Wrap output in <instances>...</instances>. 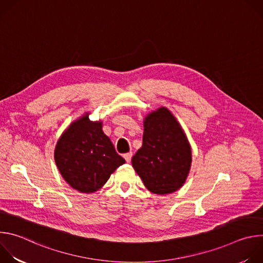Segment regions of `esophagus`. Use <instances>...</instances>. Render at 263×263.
Returning a JSON list of instances; mask_svg holds the SVG:
<instances>
[{"mask_svg": "<svg viewBox=\"0 0 263 263\" xmlns=\"http://www.w3.org/2000/svg\"><path fill=\"white\" fill-rule=\"evenodd\" d=\"M124 158L126 159V161H127V162H130V161H131V158H132V153H131V152H129V153L124 154Z\"/></svg>", "mask_w": 263, "mask_h": 263, "instance_id": "34e87169", "label": "esophagus"}]
</instances>
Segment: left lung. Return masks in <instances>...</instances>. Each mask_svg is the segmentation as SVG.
<instances>
[{"instance_id":"obj_1","label":"left lung","mask_w":263,"mask_h":263,"mask_svg":"<svg viewBox=\"0 0 263 263\" xmlns=\"http://www.w3.org/2000/svg\"><path fill=\"white\" fill-rule=\"evenodd\" d=\"M192 147L181 125L166 107L143 120L142 146L132 165L146 189L156 195L173 194L185 183L192 166Z\"/></svg>"}]
</instances>
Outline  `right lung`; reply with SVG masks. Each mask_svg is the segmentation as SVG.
<instances>
[{
  "label": "right lung",
  "mask_w": 263,
  "mask_h": 263,
  "mask_svg": "<svg viewBox=\"0 0 263 263\" xmlns=\"http://www.w3.org/2000/svg\"><path fill=\"white\" fill-rule=\"evenodd\" d=\"M88 117L89 112H85L64 130L54 152L63 179L83 194L99 191L111 174L126 162L103 132V122H92Z\"/></svg>",
  "instance_id": "1"
}]
</instances>
